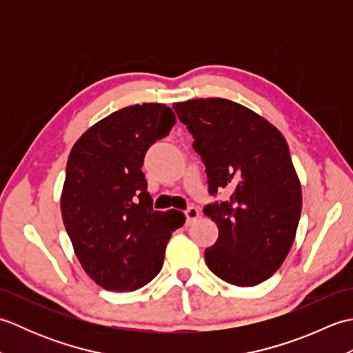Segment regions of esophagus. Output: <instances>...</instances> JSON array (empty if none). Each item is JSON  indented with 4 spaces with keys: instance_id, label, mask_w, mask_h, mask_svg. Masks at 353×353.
Here are the masks:
<instances>
[{
    "instance_id": "obj_1",
    "label": "esophagus",
    "mask_w": 353,
    "mask_h": 353,
    "mask_svg": "<svg viewBox=\"0 0 353 353\" xmlns=\"http://www.w3.org/2000/svg\"><path fill=\"white\" fill-rule=\"evenodd\" d=\"M185 216H186V224H188V226H191V224H192L194 221H196V220L199 219V216H200L199 209L194 208V206H190V208L185 211Z\"/></svg>"
}]
</instances>
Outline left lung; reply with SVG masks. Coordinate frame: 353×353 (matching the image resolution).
I'll list each match as a JSON object with an SVG mask.
<instances>
[{"instance_id": "left-lung-1", "label": "left lung", "mask_w": 353, "mask_h": 353, "mask_svg": "<svg viewBox=\"0 0 353 353\" xmlns=\"http://www.w3.org/2000/svg\"><path fill=\"white\" fill-rule=\"evenodd\" d=\"M203 161L209 194L224 201L203 212L219 226L206 265L224 282L253 287L273 276L294 241L302 212L301 182L282 133L226 99L174 103Z\"/></svg>"}]
</instances>
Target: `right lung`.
Listing matches in <instances>:
<instances>
[{"label": "right lung", "instance_id": "1", "mask_svg": "<svg viewBox=\"0 0 353 353\" xmlns=\"http://www.w3.org/2000/svg\"><path fill=\"white\" fill-rule=\"evenodd\" d=\"M176 124L165 104L119 109L81 134L66 163L61 209L74 252L109 291H134L161 272L181 211H154L141 171L147 150Z\"/></svg>", "mask_w": 353, "mask_h": 353}]
</instances>
